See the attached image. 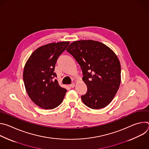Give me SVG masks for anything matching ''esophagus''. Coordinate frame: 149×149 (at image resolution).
I'll return each instance as SVG.
<instances>
[{"mask_svg": "<svg viewBox=\"0 0 149 149\" xmlns=\"http://www.w3.org/2000/svg\"><path fill=\"white\" fill-rule=\"evenodd\" d=\"M71 88H74V87H75V84H74V83H72V84H71L70 86Z\"/></svg>", "mask_w": 149, "mask_h": 149, "instance_id": "esophagus-1", "label": "esophagus"}]
</instances>
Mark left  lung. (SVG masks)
<instances>
[{
  "mask_svg": "<svg viewBox=\"0 0 149 149\" xmlns=\"http://www.w3.org/2000/svg\"><path fill=\"white\" fill-rule=\"evenodd\" d=\"M67 51L80 65L87 86L81 96L84 104L92 109L107 106L116 95L121 82L120 61L109 47L93 40L74 41Z\"/></svg>",
  "mask_w": 149,
  "mask_h": 149,
  "instance_id": "left-lung-1",
  "label": "left lung"
}]
</instances>
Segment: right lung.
Listing matches in <instances>:
<instances>
[{"mask_svg": "<svg viewBox=\"0 0 149 149\" xmlns=\"http://www.w3.org/2000/svg\"><path fill=\"white\" fill-rule=\"evenodd\" d=\"M69 41L53 42L37 48L27 60L23 79L31 100L38 107L53 109L62 102L67 90L62 88L54 78L55 63Z\"/></svg>", "mask_w": 149, "mask_h": 149, "instance_id": "right-lung-1", "label": "right lung"}]
</instances>
